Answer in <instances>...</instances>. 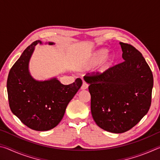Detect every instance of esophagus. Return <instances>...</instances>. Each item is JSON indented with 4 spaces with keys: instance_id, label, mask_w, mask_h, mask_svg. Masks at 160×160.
<instances>
[{
    "instance_id": "obj_1",
    "label": "esophagus",
    "mask_w": 160,
    "mask_h": 160,
    "mask_svg": "<svg viewBox=\"0 0 160 160\" xmlns=\"http://www.w3.org/2000/svg\"><path fill=\"white\" fill-rule=\"evenodd\" d=\"M88 88V85L85 82H82V87H81V90H86V89Z\"/></svg>"
}]
</instances>
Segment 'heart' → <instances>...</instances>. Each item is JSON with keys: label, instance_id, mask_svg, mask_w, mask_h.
<instances>
[{"label": "heart", "instance_id": "b5f03b06", "mask_svg": "<svg viewBox=\"0 0 160 160\" xmlns=\"http://www.w3.org/2000/svg\"><path fill=\"white\" fill-rule=\"evenodd\" d=\"M116 61L115 55L109 53L107 48H100L92 53L89 61L82 66L83 70H88L99 64L97 73L102 74L113 66Z\"/></svg>", "mask_w": 160, "mask_h": 160}]
</instances>
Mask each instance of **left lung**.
<instances>
[{"label": "left lung", "instance_id": "obj_1", "mask_svg": "<svg viewBox=\"0 0 160 160\" xmlns=\"http://www.w3.org/2000/svg\"><path fill=\"white\" fill-rule=\"evenodd\" d=\"M123 63L102 74L85 76L91 95V113L104 131L122 133L147 114L151 105L153 75L141 53L119 42Z\"/></svg>", "mask_w": 160, "mask_h": 160}]
</instances>
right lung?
I'll return each instance as SVG.
<instances>
[{
  "label": "right lung",
  "instance_id": "1",
  "mask_svg": "<svg viewBox=\"0 0 160 160\" xmlns=\"http://www.w3.org/2000/svg\"><path fill=\"white\" fill-rule=\"evenodd\" d=\"M38 44L55 43L37 40L29 46L10 70L7 90L13 114L29 128L47 131L60 123L68 104L82 86V81L77 78L73 83L65 85L56 77L44 80L32 77L29 64Z\"/></svg>",
  "mask_w": 160,
  "mask_h": 160
}]
</instances>
